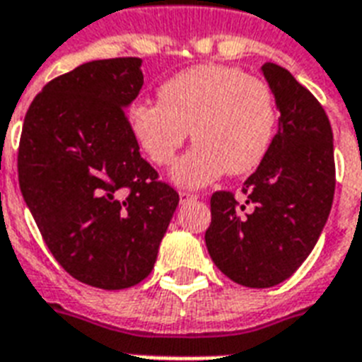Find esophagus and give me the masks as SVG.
<instances>
[{
  "label": "esophagus",
  "instance_id": "1",
  "mask_svg": "<svg viewBox=\"0 0 362 362\" xmlns=\"http://www.w3.org/2000/svg\"><path fill=\"white\" fill-rule=\"evenodd\" d=\"M199 195H195V193H187V192H180V203H189V201H197Z\"/></svg>",
  "mask_w": 362,
  "mask_h": 362
}]
</instances>
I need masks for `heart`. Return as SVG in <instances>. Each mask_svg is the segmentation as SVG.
<instances>
[{
	"instance_id": "heart-1",
	"label": "heart",
	"mask_w": 362,
	"mask_h": 362,
	"mask_svg": "<svg viewBox=\"0 0 362 362\" xmlns=\"http://www.w3.org/2000/svg\"><path fill=\"white\" fill-rule=\"evenodd\" d=\"M278 112L267 82L237 67L195 65L159 88V101H142L129 110V129L156 165H169L186 142L195 144L170 170L180 187H203L229 170L257 169L274 136Z\"/></svg>"
}]
</instances>
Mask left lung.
I'll use <instances>...</instances> for the list:
<instances>
[{"label": "left lung", "mask_w": 362, "mask_h": 362, "mask_svg": "<svg viewBox=\"0 0 362 362\" xmlns=\"http://www.w3.org/2000/svg\"><path fill=\"white\" fill-rule=\"evenodd\" d=\"M280 112L264 159L242 192L210 199L204 242L216 267L240 286L272 287L304 263L327 223L334 197L332 129L317 99L276 64L261 67Z\"/></svg>", "instance_id": "8db88e82"}]
</instances>
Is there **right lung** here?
Masks as SVG:
<instances>
[{
	"label": "right lung",
	"instance_id": "add662e5",
	"mask_svg": "<svg viewBox=\"0 0 362 362\" xmlns=\"http://www.w3.org/2000/svg\"><path fill=\"white\" fill-rule=\"evenodd\" d=\"M142 78L141 58L78 65L42 88L22 127L25 204L56 261L99 289H125L152 272L178 206L125 116Z\"/></svg>",
	"mask_w": 362,
	"mask_h": 362
}]
</instances>
